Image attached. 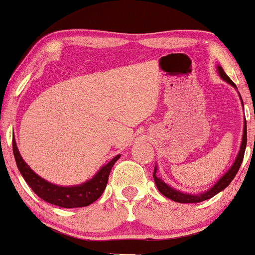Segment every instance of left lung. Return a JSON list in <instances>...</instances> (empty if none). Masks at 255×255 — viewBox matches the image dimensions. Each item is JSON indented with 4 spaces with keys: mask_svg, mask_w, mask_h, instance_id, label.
<instances>
[{
    "mask_svg": "<svg viewBox=\"0 0 255 255\" xmlns=\"http://www.w3.org/2000/svg\"><path fill=\"white\" fill-rule=\"evenodd\" d=\"M217 69H218L219 76H221V78L224 80V81L230 83V85H231L232 87H235V88L237 89V86L235 85V83H233L232 80L230 79L228 75H226L224 69H223L221 66H218ZM239 96H240V94H239ZM240 100H242V96H240ZM242 103H243V100H242ZM243 107H244V104H243ZM244 122H245V123H244L243 139H242V145H240V149H239L238 155H237V158L235 160V162H233V165L231 166V168H230L228 172H226L224 175H223L221 179H219L217 182H216V184H214V186L210 188V189L204 191V193L197 194V195L181 193V191L174 189V188H172V187H169L168 184L163 182V180H161L160 177L156 176V166H155L154 172H153V179H154L156 188H158V190L160 191V193H161L163 196L169 198V200L179 202V203H200V202L207 201V200H209V198L214 197L215 195H217L218 193H221L223 189H225V188L232 182V180L235 179L236 174L238 173L240 166H242L244 154H245V148H246V142H247L246 120Z\"/></svg>",
    "mask_w": 255,
    "mask_h": 255,
    "instance_id": "obj_1",
    "label": "left lung"
}]
</instances>
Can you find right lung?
Returning <instances> with one entry per match:
<instances>
[{
  "label": "right lung",
  "mask_w": 255,
  "mask_h": 255,
  "mask_svg": "<svg viewBox=\"0 0 255 255\" xmlns=\"http://www.w3.org/2000/svg\"><path fill=\"white\" fill-rule=\"evenodd\" d=\"M12 151L18 170L31 189L34 191V194L38 195L41 200L46 201L47 203L68 209L87 207V205L94 203L97 198H100L107 187L110 170L115 165V162L121 156L120 154L116 155L107 165L101 167V169L95 174V176L87 181V182L79 184V186L62 187L44 180L43 177H40L27 166V163L24 161L19 154L16 140L13 137Z\"/></svg>",
  "instance_id": "right-lung-1"
}]
</instances>
